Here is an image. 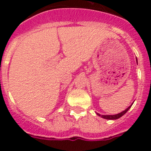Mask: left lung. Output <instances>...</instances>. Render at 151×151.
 Instances as JSON below:
<instances>
[{
  "instance_id": "8db88e82",
  "label": "left lung",
  "mask_w": 151,
  "mask_h": 151,
  "mask_svg": "<svg viewBox=\"0 0 151 151\" xmlns=\"http://www.w3.org/2000/svg\"><path fill=\"white\" fill-rule=\"evenodd\" d=\"M136 62H137V59H136ZM129 106V107L127 108V109H125L124 110H123L122 112L119 113V114H114V115H101L99 114V113H96V114L98 115V116H100L101 117H103V118H104V119H107V120H116V119H118V118H120L121 117H122L123 115L125 114V113L128 111V110L130 109V107L132 106Z\"/></svg>"
}]
</instances>
